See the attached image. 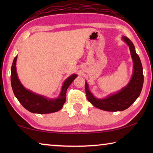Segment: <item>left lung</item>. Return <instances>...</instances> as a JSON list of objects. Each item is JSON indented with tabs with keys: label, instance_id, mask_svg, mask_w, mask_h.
I'll return each instance as SVG.
<instances>
[{
	"label": "left lung",
	"instance_id": "obj_1",
	"mask_svg": "<svg viewBox=\"0 0 153 153\" xmlns=\"http://www.w3.org/2000/svg\"><path fill=\"white\" fill-rule=\"evenodd\" d=\"M122 40L128 45L133 61V74L128 84L117 92L102 98H96L90 91L88 83L86 82L85 84L87 99L95 107L103 111H121L126 110L138 98L143 86V69L139 56L136 53L135 46L132 42L126 36H123Z\"/></svg>",
	"mask_w": 153,
	"mask_h": 153
}]
</instances>
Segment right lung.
I'll list each match as a JSON object with an SVG mask.
<instances>
[{
	"instance_id": "right-lung-1",
	"label": "right lung",
	"mask_w": 153,
	"mask_h": 153,
	"mask_svg": "<svg viewBox=\"0 0 153 153\" xmlns=\"http://www.w3.org/2000/svg\"><path fill=\"white\" fill-rule=\"evenodd\" d=\"M17 56L15 57L11 66V82L15 97L23 107L31 113L38 114L51 113L60 110L65 102L67 90L75 78L77 77V75L72 74L65 80L60 94L57 98H50L33 92L23 86L18 78L17 74Z\"/></svg>"
}]
</instances>
